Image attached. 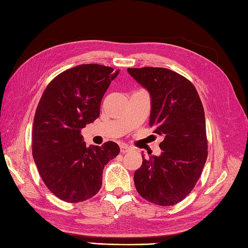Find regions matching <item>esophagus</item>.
<instances>
[{
    "mask_svg": "<svg viewBox=\"0 0 248 248\" xmlns=\"http://www.w3.org/2000/svg\"><path fill=\"white\" fill-rule=\"evenodd\" d=\"M131 150H132V149H131V147H129L128 145H125V144L120 145V151L123 152V154H125V152H129Z\"/></svg>",
    "mask_w": 248,
    "mask_h": 248,
    "instance_id": "34e87169",
    "label": "esophagus"
}]
</instances>
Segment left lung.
Returning <instances> with one entry per match:
<instances>
[{
  "label": "left lung",
  "mask_w": 248,
  "mask_h": 248,
  "mask_svg": "<svg viewBox=\"0 0 248 248\" xmlns=\"http://www.w3.org/2000/svg\"><path fill=\"white\" fill-rule=\"evenodd\" d=\"M150 94L149 125L164 138L160 155L143 156L134 172L139 194L159 205H172L192 192L208 156L204 110L196 88L166 68H128ZM143 154V152H141Z\"/></svg>",
  "instance_id": "1"
}]
</instances>
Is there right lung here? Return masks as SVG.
I'll list each match as a JSON object with an SVG mask.
<instances>
[{
  "mask_svg": "<svg viewBox=\"0 0 248 248\" xmlns=\"http://www.w3.org/2000/svg\"><path fill=\"white\" fill-rule=\"evenodd\" d=\"M119 70L85 64L55 77L43 93L33 124V157L40 177L67 202L92 198L102 186V171L119 146H86L81 130L100 115V104Z\"/></svg>",
  "mask_w": 248,
  "mask_h": 248,
  "instance_id": "add662e5",
  "label": "right lung"
}]
</instances>
